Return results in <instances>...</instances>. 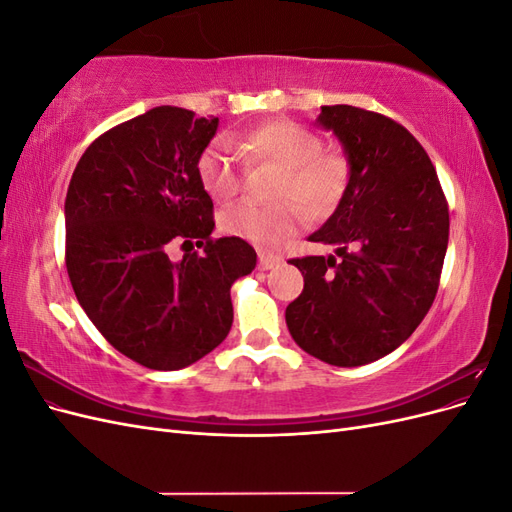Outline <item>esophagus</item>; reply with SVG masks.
Masks as SVG:
<instances>
[{
    "instance_id": "34e87169",
    "label": "esophagus",
    "mask_w": 512,
    "mask_h": 512,
    "mask_svg": "<svg viewBox=\"0 0 512 512\" xmlns=\"http://www.w3.org/2000/svg\"><path fill=\"white\" fill-rule=\"evenodd\" d=\"M277 265H280V258H277V256H271V254H265V252L258 254V269L260 271H269Z\"/></svg>"
}]
</instances>
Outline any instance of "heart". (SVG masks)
<instances>
[{
    "label": "heart",
    "instance_id": "heart-1",
    "mask_svg": "<svg viewBox=\"0 0 512 512\" xmlns=\"http://www.w3.org/2000/svg\"><path fill=\"white\" fill-rule=\"evenodd\" d=\"M239 151L247 164L280 168L273 185L271 207L237 205L222 215L230 237L271 250L297 232L303 211L309 218H324L342 200L350 181V158L342 149H324L320 136L292 119H269L245 130ZM198 179L218 200L237 196L243 183V164L228 138L220 136L200 153ZM304 209L301 210L300 207Z\"/></svg>",
    "mask_w": 512,
    "mask_h": 512
}]
</instances>
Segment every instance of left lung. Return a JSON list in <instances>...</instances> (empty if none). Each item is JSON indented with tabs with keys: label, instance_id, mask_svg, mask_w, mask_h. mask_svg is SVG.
Instances as JSON below:
<instances>
[{
	"label": "left lung",
	"instance_id": "obj_1",
	"mask_svg": "<svg viewBox=\"0 0 512 512\" xmlns=\"http://www.w3.org/2000/svg\"><path fill=\"white\" fill-rule=\"evenodd\" d=\"M350 158V181L309 241L337 256L290 262L303 292L286 307L294 342L316 359L356 367L393 352L436 299L448 245V203L427 151L395 119L359 106H322Z\"/></svg>",
	"mask_w": 512,
	"mask_h": 512
}]
</instances>
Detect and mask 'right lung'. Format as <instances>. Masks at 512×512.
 Wrapping results in <instances>:
<instances>
[{
	"label": "right lung",
	"instance_id": "1",
	"mask_svg": "<svg viewBox=\"0 0 512 512\" xmlns=\"http://www.w3.org/2000/svg\"><path fill=\"white\" fill-rule=\"evenodd\" d=\"M218 117L156 106L106 130L76 164L66 194V269L102 337L138 365L188 367L232 327L230 286L256 267L239 237L213 239V200L198 158ZM203 253L179 263L170 242Z\"/></svg>",
	"mask_w": 512,
	"mask_h": 512
}]
</instances>
